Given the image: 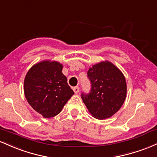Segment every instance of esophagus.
Listing matches in <instances>:
<instances>
[{
	"instance_id": "obj_1",
	"label": "esophagus",
	"mask_w": 157,
	"mask_h": 157,
	"mask_svg": "<svg viewBox=\"0 0 157 157\" xmlns=\"http://www.w3.org/2000/svg\"><path fill=\"white\" fill-rule=\"evenodd\" d=\"M73 89L74 93H75V94L79 92V87H78V86H76V87H74Z\"/></svg>"
}]
</instances>
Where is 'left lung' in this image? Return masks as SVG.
<instances>
[{"label":"left lung","mask_w":157,"mask_h":157,"mask_svg":"<svg viewBox=\"0 0 157 157\" xmlns=\"http://www.w3.org/2000/svg\"><path fill=\"white\" fill-rule=\"evenodd\" d=\"M90 92L82 93L84 105L93 117H111L122 106L126 98L127 84L122 73L110 61L93 65L87 72Z\"/></svg>","instance_id":"left-lung-1"}]
</instances>
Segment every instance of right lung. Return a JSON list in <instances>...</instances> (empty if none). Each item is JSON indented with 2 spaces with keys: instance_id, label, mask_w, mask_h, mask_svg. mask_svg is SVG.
<instances>
[{
  "instance_id": "1",
  "label": "right lung",
  "mask_w": 157,
  "mask_h": 157,
  "mask_svg": "<svg viewBox=\"0 0 157 157\" xmlns=\"http://www.w3.org/2000/svg\"><path fill=\"white\" fill-rule=\"evenodd\" d=\"M58 61H43L33 65L24 79V94L28 103L44 118L56 117L74 94L61 73Z\"/></svg>"
}]
</instances>
